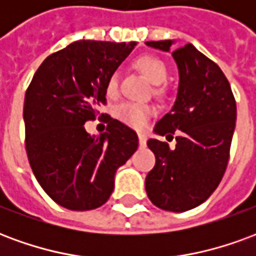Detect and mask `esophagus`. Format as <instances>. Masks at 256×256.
Returning a JSON list of instances; mask_svg holds the SVG:
<instances>
[{"label":"esophagus","instance_id":"esophagus-1","mask_svg":"<svg viewBox=\"0 0 256 256\" xmlns=\"http://www.w3.org/2000/svg\"><path fill=\"white\" fill-rule=\"evenodd\" d=\"M138 142L140 146H142V148L146 145V137H145L144 134H138Z\"/></svg>","mask_w":256,"mask_h":256}]
</instances>
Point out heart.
I'll list each match as a JSON object with an SVG mask.
<instances>
[{"mask_svg":"<svg viewBox=\"0 0 256 256\" xmlns=\"http://www.w3.org/2000/svg\"><path fill=\"white\" fill-rule=\"evenodd\" d=\"M134 66L140 72L144 75L152 84H162L167 78L168 68L166 63L155 54H142L134 60ZM118 92V76L116 74H112L106 80V93L108 96H115ZM155 93L158 96H163L166 93V88L163 84H158L155 88ZM155 108L150 104H137V102H123L116 106L115 116L134 128H144L150 118L155 115Z\"/></svg>","mask_w":256,"mask_h":256,"instance_id":"obj_1","label":"heart"}]
</instances>
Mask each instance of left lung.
<instances>
[{
  "label": "left lung",
  "mask_w": 256,
  "mask_h": 256,
  "mask_svg": "<svg viewBox=\"0 0 256 256\" xmlns=\"http://www.w3.org/2000/svg\"><path fill=\"white\" fill-rule=\"evenodd\" d=\"M172 41H150L148 46L170 50ZM180 70L177 100L172 111L155 124L160 136L176 137L172 150L166 142L148 140L155 167L145 178L148 198L156 207L182 212L206 202L225 174L234 126L236 100L218 64L192 44L172 52Z\"/></svg>",
  "instance_id": "8db88e82"
}]
</instances>
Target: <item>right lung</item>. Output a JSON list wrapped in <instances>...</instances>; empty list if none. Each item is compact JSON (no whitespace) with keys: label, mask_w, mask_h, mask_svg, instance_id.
Masks as SVG:
<instances>
[{"label":"right lung","mask_w":256,"mask_h":256,"mask_svg":"<svg viewBox=\"0 0 256 256\" xmlns=\"http://www.w3.org/2000/svg\"><path fill=\"white\" fill-rule=\"evenodd\" d=\"M136 42L76 41L48 56L24 97L26 150L49 198L72 211L94 210L114 190L118 167L138 148L133 128L106 114V132L90 137L84 123L106 104V80Z\"/></svg>","instance_id":"right-lung-1"}]
</instances>
